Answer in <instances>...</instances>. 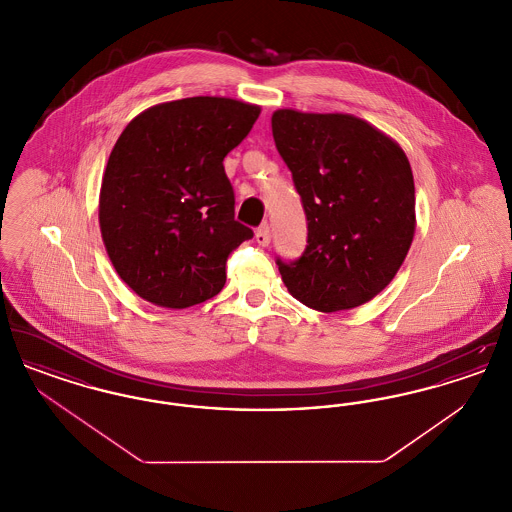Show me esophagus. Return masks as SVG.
Here are the masks:
<instances>
[{"mask_svg":"<svg viewBox=\"0 0 512 512\" xmlns=\"http://www.w3.org/2000/svg\"><path fill=\"white\" fill-rule=\"evenodd\" d=\"M270 226L268 224H261L259 228H257V232H255V240H257V244L259 245H268L270 244Z\"/></svg>","mask_w":512,"mask_h":512,"instance_id":"obj_1","label":"esophagus"}]
</instances>
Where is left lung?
I'll use <instances>...</instances> for the list:
<instances>
[{
    "mask_svg": "<svg viewBox=\"0 0 512 512\" xmlns=\"http://www.w3.org/2000/svg\"><path fill=\"white\" fill-rule=\"evenodd\" d=\"M274 144L307 217V247L276 259L297 301L336 313L382 292L414 236V180L405 151L353 115L278 109Z\"/></svg>",
    "mask_w": 512,
    "mask_h": 512,
    "instance_id": "8db88e82",
    "label": "left lung"
}]
</instances>
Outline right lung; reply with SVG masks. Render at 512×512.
<instances>
[{
	"label": "right lung",
	"mask_w": 512,
	"mask_h": 512,
	"mask_svg": "<svg viewBox=\"0 0 512 512\" xmlns=\"http://www.w3.org/2000/svg\"><path fill=\"white\" fill-rule=\"evenodd\" d=\"M261 113L230 98L159 103L128 122L99 194V226L117 274L153 305L186 309L224 288L226 259L253 230L234 219L224 157Z\"/></svg>",
	"instance_id": "1"
}]
</instances>
